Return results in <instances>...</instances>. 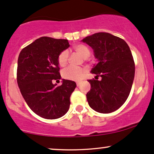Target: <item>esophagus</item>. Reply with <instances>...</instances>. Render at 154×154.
I'll return each mask as SVG.
<instances>
[{"mask_svg":"<svg viewBox=\"0 0 154 154\" xmlns=\"http://www.w3.org/2000/svg\"><path fill=\"white\" fill-rule=\"evenodd\" d=\"M80 84H81L80 81H78V82H76V86H78V87H79V86H80Z\"/></svg>","mask_w":154,"mask_h":154,"instance_id":"esophagus-1","label":"esophagus"}]
</instances>
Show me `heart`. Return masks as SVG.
<instances>
[{"instance_id":"obj_1","label":"heart","mask_w":154,"mask_h":154,"mask_svg":"<svg viewBox=\"0 0 154 154\" xmlns=\"http://www.w3.org/2000/svg\"><path fill=\"white\" fill-rule=\"evenodd\" d=\"M74 50L79 53L81 57L84 59L88 58L91 54L89 48L86 45L83 44H79L73 47ZM69 53L68 50H63L59 54L57 57V63L60 67H65L68 64ZM86 72V69L81 67H72L70 66L66 68L62 71V76L63 79L69 81H78L82 79Z\"/></svg>"}]
</instances>
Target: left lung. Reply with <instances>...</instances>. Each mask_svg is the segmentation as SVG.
I'll return each instance as SVG.
<instances>
[{
  "label": "left lung",
  "mask_w": 154,
  "mask_h": 154,
  "mask_svg": "<svg viewBox=\"0 0 154 154\" xmlns=\"http://www.w3.org/2000/svg\"><path fill=\"white\" fill-rule=\"evenodd\" d=\"M94 50L97 63L91 73L102 80H88L91 90L86 94L89 106L100 113L118 109L127 100L135 75V63L126 42L106 32H99L85 37Z\"/></svg>",
  "instance_id": "obj_1"
}]
</instances>
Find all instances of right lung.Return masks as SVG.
<instances>
[{
  "mask_svg": "<svg viewBox=\"0 0 154 154\" xmlns=\"http://www.w3.org/2000/svg\"><path fill=\"white\" fill-rule=\"evenodd\" d=\"M70 45L67 39L42 37L22 49L18 58L17 83L25 102L34 113L54 120L66 115L76 84L63 79L60 86L59 54Z\"/></svg>",
  "mask_w": 154,
  "mask_h": 154,
  "instance_id": "obj_1",
  "label": "right lung"
}]
</instances>
